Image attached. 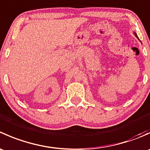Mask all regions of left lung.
<instances>
[{
  "label": "left lung",
  "mask_w": 150,
  "mask_h": 150,
  "mask_svg": "<svg viewBox=\"0 0 150 150\" xmlns=\"http://www.w3.org/2000/svg\"><path fill=\"white\" fill-rule=\"evenodd\" d=\"M134 35H135L136 36V37H137V38H138L139 39V38H138V36H137V33H134ZM141 42V41H140Z\"/></svg>",
  "instance_id": "1"
}]
</instances>
